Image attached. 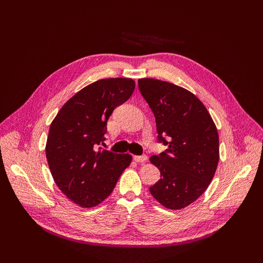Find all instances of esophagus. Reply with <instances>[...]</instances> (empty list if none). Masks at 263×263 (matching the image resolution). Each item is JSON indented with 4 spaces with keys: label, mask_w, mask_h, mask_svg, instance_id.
Wrapping results in <instances>:
<instances>
[{
    "label": "esophagus",
    "mask_w": 263,
    "mask_h": 263,
    "mask_svg": "<svg viewBox=\"0 0 263 263\" xmlns=\"http://www.w3.org/2000/svg\"><path fill=\"white\" fill-rule=\"evenodd\" d=\"M134 160L138 162V163H141V162H145L147 160V156H135L134 157Z\"/></svg>",
    "instance_id": "1"
}]
</instances>
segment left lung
<instances>
[{
	"instance_id": "1",
	"label": "left lung",
	"mask_w": 263,
	"mask_h": 263,
	"mask_svg": "<svg viewBox=\"0 0 263 263\" xmlns=\"http://www.w3.org/2000/svg\"><path fill=\"white\" fill-rule=\"evenodd\" d=\"M138 86L156 117L159 141L168 145L164 153L150 157L161 177L150 193L166 209H184L205 192L216 172V125L203 103L186 89L150 78L139 79Z\"/></svg>"
}]
</instances>
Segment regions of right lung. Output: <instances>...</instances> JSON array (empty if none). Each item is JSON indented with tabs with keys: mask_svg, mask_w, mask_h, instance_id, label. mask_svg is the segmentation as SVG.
Segmentation results:
<instances>
[{
	"mask_svg": "<svg viewBox=\"0 0 263 263\" xmlns=\"http://www.w3.org/2000/svg\"><path fill=\"white\" fill-rule=\"evenodd\" d=\"M135 81L102 79L68 100L50 124L46 157L55 184L70 201L83 209L101 204L113 192L129 154L98 149L105 140L107 119L128 100Z\"/></svg>",
	"mask_w": 263,
	"mask_h": 263,
	"instance_id": "add662e5",
	"label": "right lung"
}]
</instances>
